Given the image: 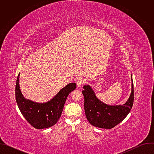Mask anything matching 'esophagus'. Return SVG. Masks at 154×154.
<instances>
[{
    "instance_id": "1",
    "label": "esophagus",
    "mask_w": 154,
    "mask_h": 154,
    "mask_svg": "<svg viewBox=\"0 0 154 154\" xmlns=\"http://www.w3.org/2000/svg\"><path fill=\"white\" fill-rule=\"evenodd\" d=\"M85 83V80L82 78V77H79L77 79V86L78 87H80L82 86Z\"/></svg>"
}]
</instances>
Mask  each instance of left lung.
<instances>
[{"instance_id":"8db88e82","label":"left lung","mask_w":154,"mask_h":154,"mask_svg":"<svg viewBox=\"0 0 154 154\" xmlns=\"http://www.w3.org/2000/svg\"><path fill=\"white\" fill-rule=\"evenodd\" d=\"M131 91L127 101L121 105H108L97 98L91 87L84 85V108L89 122L97 127L112 128L122 122L130 112L134 100V83L131 77Z\"/></svg>"}]
</instances>
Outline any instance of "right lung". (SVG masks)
<instances>
[{"mask_svg":"<svg viewBox=\"0 0 154 154\" xmlns=\"http://www.w3.org/2000/svg\"><path fill=\"white\" fill-rule=\"evenodd\" d=\"M19 75L20 74H18L16 80L15 95L21 113L35 128H46L54 125L61 115L68 95L76 88V83L68 84L49 102L37 103L23 96L19 87Z\"/></svg>","mask_w":154,"mask_h":154,"instance_id":"1","label":"right lung"}]
</instances>
